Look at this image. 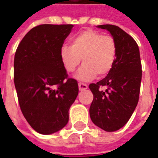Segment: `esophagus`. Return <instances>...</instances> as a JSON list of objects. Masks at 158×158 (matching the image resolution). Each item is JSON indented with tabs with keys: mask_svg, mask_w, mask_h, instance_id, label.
<instances>
[{
	"mask_svg": "<svg viewBox=\"0 0 158 158\" xmlns=\"http://www.w3.org/2000/svg\"><path fill=\"white\" fill-rule=\"evenodd\" d=\"M79 90H84V89H88V85L84 83H79Z\"/></svg>",
	"mask_w": 158,
	"mask_h": 158,
	"instance_id": "34e87169",
	"label": "esophagus"
}]
</instances>
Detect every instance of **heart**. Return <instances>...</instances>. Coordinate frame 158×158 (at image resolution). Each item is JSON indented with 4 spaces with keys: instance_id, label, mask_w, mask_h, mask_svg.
I'll return each mask as SVG.
<instances>
[{
    "instance_id": "b5f03b06",
    "label": "heart",
    "mask_w": 158,
    "mask_h": 158,
    "mask_svg": "<svg viewBox=\"0 0 158 158\" xmlns=\"http://www.w3.org/2000/svg\"><path fill=\"white\" fill-rule=\"evenodd\" d=\"M70 44L61 47L60 57L65 70L70 73L75 71L82 59L84 64L76 79L89 81L97 73L104 76L111 71L117 53L116 41L113 36L86 29L72 36Z\"/></svg>"
}]
</instances>
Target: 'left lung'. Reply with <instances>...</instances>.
Returning <instances> with one entry per match:
<instances>
[{"mask_svg": "<svg viewBox=\"0 0 158 158\" xmlns=\"http://www.w3.org/2000/svg\"><path fill=\"white\" fill-rule=\"evenodd\" d=\"M97 28L109 31L116 41L117 53L106 77L89 85L94 96L89 116L96 126L113 132L125 125L137 106L142 76L141 62L137 43L125 31L112 24Z\"/></svg>", "mask_w": 158, "mask_h": 158, "instance_id": "1", "label": "left lung"}]
</instances>
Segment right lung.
<instances>
[{
  "mask_svg": "<svg viewBox=\"0 0 158 158\" xmlns=\"http://www.w3.org/2000/svg\"><path fill=\"white\" fill-rule=\"evenodd\" d=\"M73 24H41L23 38L14 57V84L23 116L36 132L51 135L69 122V111L79 93L69 79L60 49Z\"/></svg>",
  "mask_w": 158,
  "mask_h": 158,
  "instance_id": "obj_1",
  "label": "right lung"
}]
</instances>
